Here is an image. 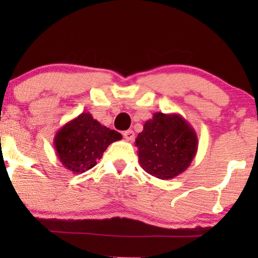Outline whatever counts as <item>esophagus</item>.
I'll use <instances>...</instances> for the list:
<instances>
[{
  "mask_svg": "<svg viewBox=\"0 0 258 258\" xmlns=\"http://www.w3.org/2000/svg\"><path fill=\"white\" fill-rule=\"evenodd\" d=\"M123 137L128 141V142H132L135 139V133L133 132V130H126V132L123 133Z\"/></svg>",
  "mask_w": 258,
  "mask_h": 258,
  "instance_id": "esophagus-1",
  "label": "esophagus"
}]
</instances>
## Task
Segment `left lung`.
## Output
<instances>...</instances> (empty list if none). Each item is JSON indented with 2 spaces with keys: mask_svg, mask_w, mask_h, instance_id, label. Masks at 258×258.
Wrapping results in <instances>:
<instances>
[{
  "mask_svg": "<svg viewBox=\"0 0 258 258\" xmlns=\"http://www.w3.org/2000/svg\"><path fill=\"white\" fill-rule=\"evenodd\" d=\"M141 167L160 179H171L191 164L199 148L195 129L179 114L155 112L137 135Z\"/></svg>",
  "mask_w": 258,
  "mask_h": 258,
  "instance_id": "obj_1",
  "label": "left lung"
}]
</instances>
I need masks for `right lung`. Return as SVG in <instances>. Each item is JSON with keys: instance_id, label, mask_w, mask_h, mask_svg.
<instances>
[{"instance_id": "add662e5", "label": "right lung", "mask_w": 258, "mask_h": 258, "mask_svg": "<svg viewBox=\"0 0 258 258\" xmlns=\"http://www.w3.org/2000/svg\"><path fill=\"white\" fill-rule=\"evenodd\" d=\"M121 139V134L102 125L90 112H82L56 133L54 147L63 167L82 174L96 165L109 144Z\"/></svg>"}]
</instances>
